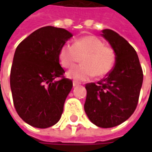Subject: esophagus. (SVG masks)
<instances>
[{
  "label": "esophagus",
  "instance_id": "34e87169",
  "mask_svg": "<svg viewBox=\"0 0 152 152\" xmlns=\"http://www.w3.org/2000/svg\"><path fill=\"white\" fill-rule=\"evenodd\" d=\"M79 86V83L76 82V81H73V87H75V86Z\"/></svg>",
  "mask_w": 152,
  "mask_h": 152
}]
</instances>
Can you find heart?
Listing matches in <instances>:
<instances>
[{
  "label": "heart",
  "mask_w": 152,
  "mask_h": 152,
  "mask_svg": "<svg viewBox=\"0 0 152 152\" xmlns=\"http://www.w3.org/2000/svg\"><path fill=\"white\" fill-rule=\"evenodd\" d=\"M82 64L67 72L68 78L77 81H86L93 76L101 78L113 69L115 63V53L111 47L95 36H85L76 39L73 45L66 43L58 53L60 64L65 68L72 67L81 57Z\"/></svg>",
  "instance_id": "heart-1"
}]
</instances>
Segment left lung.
Instances as JSON below:
<instances>
[{
    "label": "left lung",
    "instance_id": "left-lung-1",
    "mask_svg": "<svg viewBox=\"0 0 152 152\" xmlns=\"http://www.w3.org/2000/svg\"><path fill=\"white\" fill-rule=\"evenodd\" d=\"M102 36L115 53V63L105 78L86 85L85 112L93 124L112 128L130 117L137 107L143 73L138 57L124 38L111 29Z\"/></svg>",
    "mask_w": 152,
    "mask_h": 152
}]
</instances>
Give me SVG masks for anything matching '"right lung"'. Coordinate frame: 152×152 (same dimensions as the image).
<instances>
[{
	"instance_id": "obj_1",
	"label": "right lung",
	"mask_w": 152,
	"mask_h": 152,
	"mask_svg": "<svg viewBox=\"0 0 152 152\" xmlns=\"http://www.w3.org/2000/svg\"><path fill=\"white\" fill-rule=\"evenodd\" d=\"M72 34L47 26L16 48L10 71L13 102L18 115L31 126L45 129L59 121L72 81L63 76L58 53ZM58 77L62 79L55 81Z\"/></svg>"
}]
</instances>
